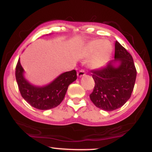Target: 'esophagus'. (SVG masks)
<instances>
[{
  "mask_svg": "<svg viewBox=\"0 0 152 152\" xmlns=\"http://www.w3.org/2000/svg\"><path fill=\"white\" fill-rule=\"evenodd\" d=\"M84 75H85V71H84V70H83V69L80 70L77 73V76H78V77H81V76H84Z\"/></svg>",
  "mask_w": 152,
  "mask_h": 152,
  "instance_id": "obj_1",
  "label": "esophagus"
}]
</instances>
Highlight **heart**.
Returning a JSON list of instances; mask_svg holds the SVG:
<instances>
[{"instance_id":"heart-1","label":"heart","mask_w":152,"mask_h":152,"mask_svg":"<svg viewBox=\"0 0 152 152\" xmlns=\"http://www.w3.org/2000/svg\"><path fill=\"white\" fill-rule=\"evenodd\" d=\"M111 44L107 41H93L88 43L81 50V55L88 57L94 55L89 62L91 69H97L102 67L111 53Z\"/></svg>"}]
</instances>
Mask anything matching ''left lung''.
<instances>
[{
	"label": "left lung",
	"mask_w": 152,
	"mask_h": 152,
	"mask_svg": "<svg viewBox=\"0 0 152 152\" xmlns=\"http://www.w3.org/2000/svg\"><path fill=\"white\" fill-rule=\"evenodd\" d=\"M91 73L95 86L89 96L96 107L104 111H114L130 99L137 70L132 55L118 41L115 43L114 60L102 69L92 70Z\"/></svg>",
	"instance_id": "1"
}]
</instances>
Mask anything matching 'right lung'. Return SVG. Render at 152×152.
<instances>
[{"mask_svg": "<svg viewBox=\"0 0 152 152\" xmlns=\"http://www.w3.org/2000/svg\"><path fill=\"white\" fill-rule=\"evenodd\" d=\"M24 70L20 59L15 67V78L22 97L39 110H48L56 107L65 97L68 87L77 78L76 70L63 73L49 84L36 86L31 84L23 76Z\"/></svg>", "mask_w": 152, "mask_h": 152, "instance_id": "obj_1", "label": "right lung"}]
</instances>
